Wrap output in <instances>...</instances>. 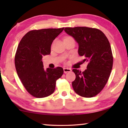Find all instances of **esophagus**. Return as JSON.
<instances>
[{
	"label": "esophagus",
	"mask_w": 128,
	"mask_h": 128,
	"mask_svg": "<svg viewBox=\"0 0 128 128\" xmlns=\"http://www.w3.org/2000/svg\"><path fill=\"white\" fill-rule=\"evenodd\" d=\"M63 69H64V72L65 73H68V72H70L71 71H72V70H71V69L68 68H64Z\"/></svg>",
	"instance_id": "obj_1"
}]
</instances>
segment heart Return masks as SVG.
<instances>
[{
	"label": "heart",
	"mask_w": 128,
	"mask_h": 128,
	"mask_svg": "<svg viewBox=\"0 0 128 128\" xmlns=\"http://www.w3.org/2000/svg\"><path fill=\"white\" fill-rule=\"evenodd\" d=\"M66 38H72V37H70V36H66Z\"/></svg>",
	"instance_id": "1"
}]
</instances>
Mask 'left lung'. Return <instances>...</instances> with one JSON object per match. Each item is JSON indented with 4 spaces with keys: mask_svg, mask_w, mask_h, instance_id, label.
<instances>
[{
    "mask_svg": "<svg viewBox=\"0 0 128 128\" xmlns=\"http://www.w3.org/2000/svg\"><path fill=\"white\" fill-rule=\"evenodd\" d=\"M64 31L78 44V52L88 62L84 72L73 69L76 79L72 86L77 94L92 98L100 92L109 78L113 66L110 42L100 30L88 27L66 28Z\"/></svg>",
    "mask_w": 128,
    "mask_h": 128,
    "instance_id": "left-lung-1",
    "label": "left lung"
}]
</instances>
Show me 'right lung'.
I'll return each mask as SVG.
<instances>
[{
	"label": "right lung",
	"mask_w": 128,
	"mask_h": 128,
	"mask_svg": "<svg viewBox=\"0 0 128 128\" xmlns=\"http://www.w3.org/2000/svg\"><path fill=\"white\" fill-rule=\"evenodd\" d=\"M64 30L44 29L34 30L21 39L14 58L18 77L29 94L41 98L52 94L56 81L64 73L62 67L44 70L43 56L51 53L52 43Z\"/></svg>",
	"instance_id": "1"
}]
</instances>
